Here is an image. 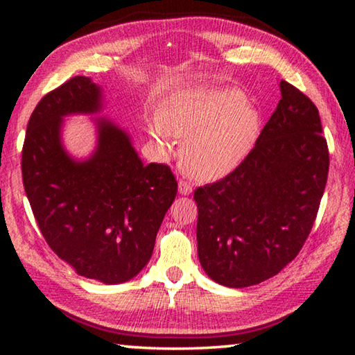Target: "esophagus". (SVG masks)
<instances>
[{
	"label": "esophagus",
	"instance_id": "esophagus-1",
	"mask_svg": "<svg viewBox=\"0 0 355 355\" xmlns=\"http://www.w3.org/2000/svg\"><path fill=\"white\" fill-rule=\"evenodd\" d=\"M178 192H180V194H182V196H189L191 192H192L191 183L183 182V180H180V182H178Z\"/></svg>",
	"mask_w": 355,
	"mask_h": 355
}]
</instances>
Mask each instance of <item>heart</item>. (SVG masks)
I'll return each instance as SVG.
<instances>
[{"label": "heart", "mask_w": 355, "mask_h": 355, "mask_svg": "<svg viewBox=\"0 0 355 355\" xmlns=\"http://www.w3.org/2000/svg\"><path fill=\"white\" fill-rule=\"evenodd\" d=\"M261 117L239 89L189 87L173 92L150 123L156 150L166 156L186 139L182 164L202 182L235 171L254 148Z\"/></svg>", "instance_id": "1"}]
</instances>
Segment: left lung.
I'll use <instances>...</instances> for the list:
<instances>
[{
  "instance_id": "left-lung-1",
  "label": "left lung",
  "mask_w": 355,
  "mask_h": 355,
  "mask_svg": "<svg viewBox=\"0 0 355 355\" xmlns=\"http://www.w3.org/2000/svg\"><path fill=\"white\" fill-rule=\"evenodd\" d=\"M282 98L235 171L197 188V254L216 284L245 288L296 258L316 219L329 172L320 112L280 81Z\"/></svg>"
}]
</instances>
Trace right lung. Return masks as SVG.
<instances>
[{"label": "right lung", "mask_w": 355, "mask_h": 355, "mask_svg": "<svg viewBox=\"0 0 355 355\" xmlns=\"http://www.w3.org/2000/svg\"><path fill=\"white\" fill-rule=\"evenodd\" d=\"M103 87L75 76L46 94L28 122L23 184L42 235L78 275L117 285L136 277L177 196L164 164L146 166L127 130L91 117L95 147L76 158L64 146L65 117L97 116Z\"/></svg>", "instance_id": "obj_1"}]
</instances>
